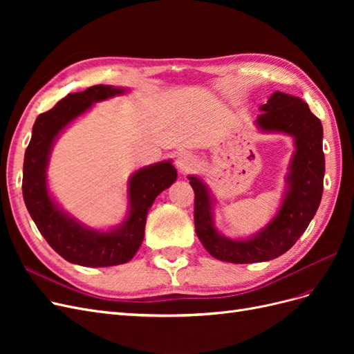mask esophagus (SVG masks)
Listing matches in <instances>:
<instances>
[{
	"instance_id": "esophagus-1",
	"label": "esophagus",
	"mask_w": 354,
	"mask_h": 354,
	"mask_svg": "<svg viewBox=\"0 0 354 354\" xmlns=\"http://www.w3.org/2000/svg\"><path fill=\"white\" fill-rule=\"evenodd\" d=\"M176 165H177V168H178L181 174H187L195 168L196 159H195L194 155H190V153H186V152L180 153L176 159Z\"/></svg>"
}]
</instances>
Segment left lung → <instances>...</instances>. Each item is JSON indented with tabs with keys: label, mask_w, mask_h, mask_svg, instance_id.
Segmentation results:
<instances>
[{
	"label": "left lung",
	"mask_w": 354,
	"mask_h": 354,
	"mask_svg": "<svg viewBox=\"0 0 354 354\" xmlns=\"http://www.w3.org/2000/svg\"><path fill=\"white\" fill-rule=\"evenodd\" d=\"M255 124L261 131L294 137L295 152L286 174L281 208L267 226L246 239H230L216 229L214 201L203 181L189 176L195 190V229L201 243L214 259L227 263L269 261L285 254L306 232L315 217L324 192V128L306 102L281 91L260 106Z\"/></svg>",
	"instance_id": "obj_1"
}]
</instances>
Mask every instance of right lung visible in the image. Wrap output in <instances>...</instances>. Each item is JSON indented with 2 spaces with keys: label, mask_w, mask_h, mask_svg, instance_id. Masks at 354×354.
Listing matches in <instances>:
<instances>
[{
  "label": "right lung",
  "mask_w": 354,
  "mask_h": 354,
  "mask_svg": "<svg viewBox=\"0 0 354 354\" xmlns=\"http://www.w3.org/2000/svg\"><path fill=\"white\" fill-rule=\"evenodd\" d=\"M127 90L112 85H93L71 93L55 108L41 113L32 128L24 160V199L37 227L63 259L85 267H109L130 261L145 238L149 208L160 192L177 180L171 160L140 168L128 180V216L111 230H94L63 211L50 196L47 165L59 134L97 102L121 95Z\"/></svg>",
  "instance_id": "right-lung-1"
}]
</instances>
